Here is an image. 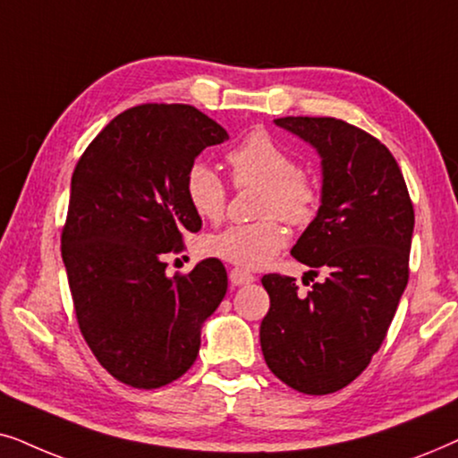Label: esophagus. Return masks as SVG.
<instances>
[{
    "instance_id": "obj_1",
    "label": "esophagus",
    "mask_w": 458,
    "mask_h": 458,
    "mask_svg": "<svg viewBox=\"0 0 458 458\" xmlns=\"http://www.w3.org/2000/svg\"><path fill=\"white\" fill-rule=\"evenodd\" d=\"M230 283L241 286V284H251L255 283V276L251 272H245V270H239V267H233L230 270Z\"/></svg>"
}]
</instances>
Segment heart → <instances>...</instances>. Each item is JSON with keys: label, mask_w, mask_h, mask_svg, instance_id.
Returning a JSON list of instances; mask_svg holds the SVG:
<instances>
[{"label": "heart", "mask_w": 458, "mask_h": 458, "mask_svg": "<svg viewBox=\"0 0 458 458\" xmlns=\"http://www.w3.org/2000/svg\"><path fill=\"white\" fill-rule=\"evenodd\" d=\"M236 186H259L258 216L253 224L228 225L211 234L205 249L211 258L233 264L239 270H258L284 247L286 234L276 215L293 225H303L314 217L318 191L306 175L297 172L289 152L264 131L247 136L225 157ZM186 199L192 211L205 222L224 217L228 191L216 169L205 161L192 163L186 174Z\"/></svg>", "instance_id": "b5f03b06"}]
</instances>
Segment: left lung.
I'll return each instance as SVG.
<instances>
[{
    "label": "left lung",
    "mask_w": 458,
    "mask_h": 458,
    "mask_svg": "<svg viewBox=\"0 0 458 458\" xmlns=\"http://www.w3.org/2000/svg\"><path fill=\"white\" fill-rule=\"evenodd\" d=\"M274 123L320 157L318 213L291 255L312 267L306 276L327 278L306 295L291 276L261 278L270 295L261 352L286 386L325 395L356 379L386 339L408 283L414 211L398 163L370 133L333 117Z\"/></svg>",
    "instance_id": "1"
}]
</instances>
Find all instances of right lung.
Instances as JSON below:
<instances>
[{
  "label": "right lung",
  "mask_w": 458,
  "mask_h": 458,
  "mask_svg": "<svg viewBox=\"0 0 458 458\" xmlns=\"http://www.w3.org/2000/svg\"><path fill=\"white\" fill-rule=\"evenodd\" d=\"M224 140V127L194 106L140 105L98 133L72 172L63 261L77 322L98 362L125 386L180 379L228 289L216 258L174 278L163 261L203 225L186 174Z\"/></svg>",
  "instance_id": "add662e5"
}]
</instances>
